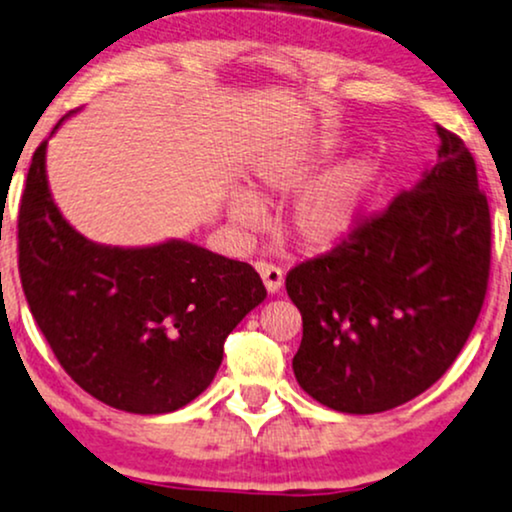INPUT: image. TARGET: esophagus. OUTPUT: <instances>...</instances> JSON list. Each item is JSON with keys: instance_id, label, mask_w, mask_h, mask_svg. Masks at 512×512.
Listing matches in <instances>:
<instances>
[{"instance_id": "34e87169", "label": "esophagus", "mask_w": 512, "mask_h": 512, "mask_svg": "<svg viewBox=\"0 0 512 512\" xmlns=\"http://www.w3.org/2000/svg\"><path fill=\"white\" fill-rule=\"evenodd\" d=\"M257 271H260V276H262V281H264V288H267L271 295L278 293V290L283 288V271L278 269V267H274V264L260 262V264H257Z\"/></svg>"}]
</instances>
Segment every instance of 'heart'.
Returning <instances> with one entry per match:
<instances>
[{
	"instance_id": "obj_1",
	"label": "heart",
	"mask_w": 512,
	"mask_h": 512,
	"mask_svg": "<svg viewBox=\"0 0 512 512\" xmlns=\"http://www.w3.org/2000/svg\"><path fill=\"white\" fill-rule=\"evenodd\" d=\"M335 148V139L314 137L286 151L267 153L252 165V179L264 196L288 198L308 189L295 200L286 222L290 241L307 252H331L357 234L378 177L375 160L357 155L315 182ZM229 219L236 229L255 234L267 222V210L255 193L241 189L229 198Z\"/></svg>"
}]
</instances>
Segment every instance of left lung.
Wrapping results in <instances>:
<instances>
[{
  "instance_id": "obj_1",
  "label": "left lung",
  "mask_w": 512,
  "mask_h": 512,
  "mask_svg": "<svg viewBox=\"0 0 512 512\" xmlns=\"http://www.w3.org/2000/svg\"><path fill=\"white\" fill-rule=\"evenodd\" d=\"M435 129L437 163L345 245L286 278L302 314L295 378L328 409L364 416L423 394L454 364L480 316L489 205L468 148Z\"/></svg>"
}]
</instances>
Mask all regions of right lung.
Instances as JSON below:
<instances>
[{
	"label": "right lung",
	"mask_w": 512,
	"mask_h": 512,
	"mask_svg": "<svg viewBox=\"0 0 512 512\" xmlns=\"http://www.w3.org/2000/svg\"><path fill=\"white\" fill-rule=\"evenodd\" d=\"M49 139L32 155L18 215L30 312L84 392L141 416L177 411L215 380L226 335L267 297L262 278L184 238L132 248L89 241L51 196Z\"/></svg>",
	"instance_id": "obj_1"
}]
</instances>
